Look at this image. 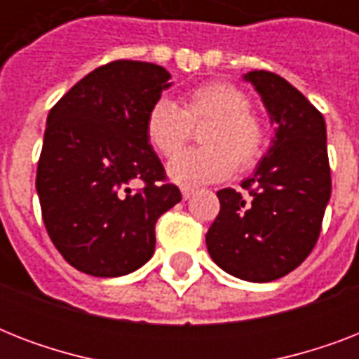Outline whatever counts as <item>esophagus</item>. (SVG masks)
<instances>
[{
	"mask_svg": "<svg viewBox=\"0 0 359 359\" xmlns=\"http://www.w3.org/2000/svg\"><path fill=\"white\" fill-rule=\"evenodd\" d=\"M180 191H182V197H184V199H190V197L194 196V188H190V186H182Z\"/></svg>",
	"mask_w": 359,
	"mask_h": 359,
	"instance_id": "34e87169",
	"label": "esophagus"
}]
</instances>
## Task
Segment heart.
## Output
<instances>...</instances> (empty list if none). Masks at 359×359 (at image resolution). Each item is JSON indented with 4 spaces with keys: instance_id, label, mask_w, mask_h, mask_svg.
<instances>
[{
    "instance_id": "1",
    "label": "heart",
    "mask_w": 359,
    "mask_h": 359,
    "mask_svg": "<svg viewBox=\"0 0 359 359\" xmlns=\"http://www.w3.org/2000/svg\"><path fill=\"white\" fill-rule=\"evenodd\" d=\"M250 97L229 81H207L182 98V108L165 97L156 98L147 111L145 135L154 151L173 158L191 139L193 126L208 122L201 149L183 153L169 163L171 179L194 186L227 179L235 165L255 168L264 154L266 132L251 111Z\"/></svg>"
}]
</instances>
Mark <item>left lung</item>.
I'll use <instances>...</instances> for the list:
<instances>
[{"label":"left lung","instance_id":"1","mask_svg":"<svg viewBox=\"0 0 359 359\" xmlns=\"http://www.w3.org/2000/svg\"><path fill=\"white\" fill-rule=\"evenodd\" d=\"M276 123L272 147L253 177L218 191L219 214L207 233L212 261L235 278L266 283L306 261L317 244L332 194L323 114L281 76L253 70Z\"/></svg>","mask_w":359,"mask_h":359}]
</instances>
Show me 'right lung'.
<instances>
[{"label": "right lung", "mask_w": 359, "mask_h": 359, "mask_svg": "<svg viewBox=\"0 0 359 359\" xmlns=\"http://www.w3.org/2000/svg\"><path fill=\"white\" fill-rule=\"evenodd\" d=\"M169 80L160 65L111 61L48 114L36 194L48 236L80 272L137 270L154 253L158 218L182 199L145 135L147 111Z\"/></svg>", "instance_id": "add662e5"}]
</instances>
